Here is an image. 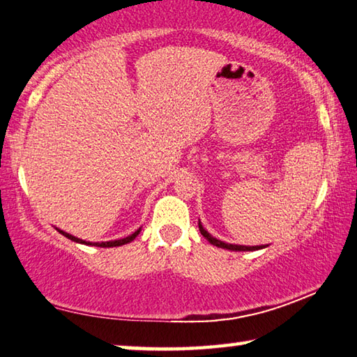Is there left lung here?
<instances>
[{
  "mask_svg": "<svg viewBox=\"0 0 357 357\" xmlns=\"http://www.w3.org/2000/svg\"><path fill=\"white\" fill-rule=\"evenodd\" d=\"M199 229H200V234L205 236V238L211 243V245L218 246V248H224V250H230V251H257V250H262L265 246H243V245H229V243H224L220 240H216L214 236H211L208 234V231L202 227V224L199 222Z\"/></svg>",
  "mask_w": 357,
  "mask_h": 357,
  "instance_id": "8db88e82",
  "label": "left lung"
}]
</instances>
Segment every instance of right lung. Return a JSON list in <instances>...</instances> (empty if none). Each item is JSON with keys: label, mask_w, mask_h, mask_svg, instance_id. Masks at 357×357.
Returning <instances> with one entry per match:
<instances>
[{"label": "right lung", "mask_w": 357, "mask_h": 357, "mask_svg": "<svg viewBox=\"0 0 357 357\" xmlns=\"http://www.w3.org/2000/svg\"><path fill=\"white\" fill-rule=\"evenodd\" d=\"M60 234H61V235H65L66 238H70V240H73V241H76V243H84V245H92V243H87V241L79 240V238H76V236H73V235H70V234H65V231H61V230H60ZM138 234H139V230H137V231H135V234H132V235L126 236V238H121V240H116V241L95 243V246H101V248H112V246H122V245H127V243L133 241L135 238H137Z\"/></svg>", "instance_id": "1"}]
</instances>
